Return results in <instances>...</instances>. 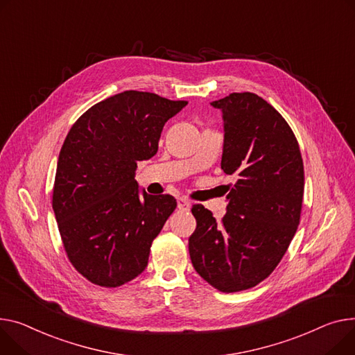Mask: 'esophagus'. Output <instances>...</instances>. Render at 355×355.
I'll use <instances>...</instances> for the list:
<instances>
[{"label": "esophagus", "mask_w": 355, "mask_h": 355, "mask_svg": "<svg viewBox=\"0 0 355 355\" xmlns=\"http://www.w3.org/2000/svg\"><path fill=\"white\" fill-rule=\"evenodd\" d=\"M177 207H178V209H181V211H188V209H190V207H191V202L188 201L187 198H178Z\"/></svg>", "instance_id": "1"}]
</instances>
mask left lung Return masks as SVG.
Returning a JSON list of instances; mask_svg holds the SVG:
<instances>
[{"label":"left lung","instance_id":"8db88e82","mask_svg":"<svg viewBox=\"0 0 355 355\" xmlns=\"http://www.w3.org/2000/svg\"><path fill=\"white\" fill-rule=\"evenodd\" d=\"M211 105L223 111L221 168L237 181L227 188L221 221L193 205L188 250L208 284L237 293L259 284L284 257L300 224L304 164L287 121L257 94L232 92Z\"/></svg>","mask_w":355,"mask_h":355}]
</instances>
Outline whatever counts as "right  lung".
I'll use <instances>...</instances> for the list:
<instances>
[{
  "instance_id": "obj_1",
  "label": "right lung",
  "mask_w": 355,
  "mask_h": 355,
  "mask_svg": "<svg viewBox=\"0 0 355 355\" xmlns=\"http://www.w3.org/2000/svg\"><path fill=\"white\" fill-rule=\"evenodd\" d=\"M187 104L124 91L92 105L67 134L53 209L68 259L92 284L115 288L146 270L177 201L141 193L137 162L157 154L164 124Z\"/></svg>"
}]
</instances>
